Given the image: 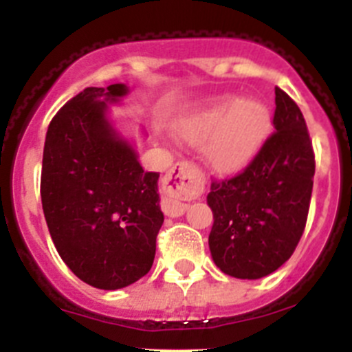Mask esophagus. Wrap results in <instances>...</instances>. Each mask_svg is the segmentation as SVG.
Listing matches in <instances>:
<instances>
[{
    "instance_id": "1",
    "label": "esophagus",
    "mask_w": 352,
    "mask_h": 352,
    "mask_svg": "<svg viewBox=\"0 0 352 352\" xmlns=\"http://www.w3.org/2000/svg\"><path fill=\"white\" fill-rule=\"evenodd\" d=\"M204 185V176L197 166L183 162L174 166L166 176V186L170 194H176L178 199H166L164 201V211L167 217H182L186 211L188 204L183 199L195 197L201 194Z\"/></svg>"
}]
</instances>
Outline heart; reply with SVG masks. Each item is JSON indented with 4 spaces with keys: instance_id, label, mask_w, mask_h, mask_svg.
<instances>
[{
    "instance_id": "b5f03b06",
    "label": "heart",
    "mask_w": 352,
    "mask_h": 352,
    "mask_svg": "<svg viewBox=\"0 0 352 352\" xmlns=\"http://www.w3.org/2000/svg\"><path fill=\"white\" fill-rule=\"evenodd\" d=\"M272 130L270 109L261 100L222 96L208 107L183 118L178 138L195 148L204 146V160L219 174L247 167L259 153Z\"/></svg>"
}]
</instances>
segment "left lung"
I'll return each instance as SVG.
<instances>
[{
    "label": "left lung",
    "mask_w": 352,
    "mask_h": 352,
    "mask_svg": "<svg viewBox=\"0 0 352 352\" xmlns=\"http://www.w3.org/2000/svg\"><path fill=\"white\" fill-rule=\"evenodd\" d=\"M275 132L234 178L211 183L210 250L226 275L256 280L278 270L309 217L316 157L300 107L275 88Z\"/></svg>",
    "instance_id": "8db88e82"
}]
</instances>
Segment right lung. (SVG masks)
I'll return each mask as SVG.
<instances>
[{
	"label": "right lung",
	"mask_w": 352,
	"mask_h": 352,
	"mask_svg": "<svg viewBox=\"0 0 352 352\" xmlns=\"http://www.w3.org/2000/svg\"><path fill=\"white\" fill-rule=\"evenodd\" d=\"M125 84L86 88L52 118L40 195L54 247L86 284L114 291L151 270L164 223L158 173H144L129 141L109 123L107 104Z\"/></svg>",
	"instance_id": "add662e5"
}]
</instances>
